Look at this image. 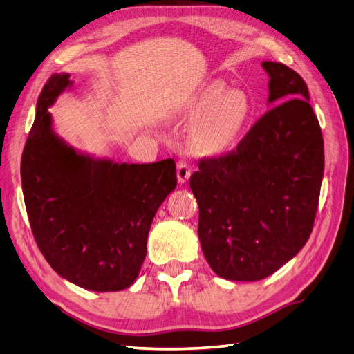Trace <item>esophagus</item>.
Wrapping results in <instances>:
<instances>
[{
	"instance_id": "34e87169",
	"label": "esophagus",
	"mask_w": 354,
	"mask_h": 354,
	"mask_svg": "<svg viewBox=\"0 0 354 354\" xmlns=\"http://www.w3.org/2000/svg\"><path fill=\"white\" fill-rule=\"evenodd\" d=\"M176 176H178V183L179 184H185L187 180L192 176V169H189V165L185 161H178L176 166Z\"/></svg>"
}]
</instances>
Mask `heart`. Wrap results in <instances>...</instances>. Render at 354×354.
I'll list each match as a JSON object with an SVG mask.
<instances>
[{
  "mask_svg": "<svg viewBox=\"0 0 354 354\" xmlns=\"http://www.w3.org/2000/svg\"><path fill=\"white\" fill-rule=\"evenodd\" d=\"M183 111L197 120L193 125L196 147L209 156H221L239 143L251 120L252 106L243 91H229L224 84L212 82L198 89Z\"/></svg>",
  "mask_w": 354,
  "mask_h": 354,
  "instance_id": "obj_1",
  "label": "heart"
}]
</instances>
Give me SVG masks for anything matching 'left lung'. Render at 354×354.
<instances>
[{
    "mask_svg": "<svg viewBox=\"0 0 354 354\" xmlns=\"http://www.w3.org/2000/svg\"><path fill=\"white\" fill-rule=\"evenodd\" d=\"M270 109L236 151L202 160L189 187L202 251L216 275L259 281L292 260L310 238L324 170L323 136L306 84L263 61Z\"/></svg>",
    "mask_w": 354,
    "mask_h": 354,
    "instance_id": "8db88e82",
    "label": "left lung"
}]
</instances>
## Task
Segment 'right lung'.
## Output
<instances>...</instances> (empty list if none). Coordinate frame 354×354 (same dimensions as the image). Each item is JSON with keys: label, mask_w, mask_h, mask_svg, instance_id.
I'll return each instance as SVG.
<instances>
[{"label": "right lung", "mask_w": 354, "mask_h": 354, "mask_svg": "<svg viewBox=\"0 0 354 354\" xmlns=\"http://www.w3.org/2000/svg\"><path fill=\"white\" fill-rule=\"evenodd\" d=\"M52 75L35 109L21 178L34 239L50 268L91 292H120L138 278L153 216L176 187L171 158L115 162L75 149L53 131L49 107L70 89Z\"/></svg>", "instance_id": "obj_1"}]
</instances>
